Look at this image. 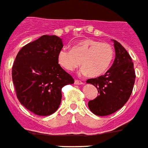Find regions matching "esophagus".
<instances>
[{
    "mask_svg": "<svg viewBox=\"0 0 148 148\" xmlns=\"http://www.w3.org/2000/svg\"><path fill=\"white\" fill-rule=\"evenodd\" d=\"M75 85H82L83 82L81 81H79V80H75Z\"/></svg>",
    "mask_w": 148,
    "mask_h": 148,
    "instance_id": "34e87169",
    "label": "esophagus"
}]
</instances>
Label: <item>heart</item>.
<instances>
[{
  "label": "heart",
  "mask_w": 148,
  "mask_h": 148,
  "mask_svg": "<svg viewBox=\"0 0 148 148\" xmlns=\"http://www.w3.org/2000/svg\"><path fill=\"white\" fill-rule=\"evenodd\" d=\"M114 57V50L110 44L94 39H84L73 46L71 50L63 48L57 60L61 66L73 71L81 65L79 73L97 77L107 71Z\"/></svg>",
  "instance_id": "1"
}]
</instances>
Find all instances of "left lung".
Returning <instances> with one entry per match:
<instances>
[{
	"mask_svg": "<svg viewBox=\"0 0 148 148\" xmlns=\"http://www.w3.org/2000/svg\"><path fill=\"white\" fill-rule=\"evenodd\" d=\"M116 57L103 75L88 79L86 83L95 85L99 95L88 102L90 110L97 116L110 115L125 105L132 92L135 81L134 64L130 55L120 43L112 40Z\"/></svg>",
	"mask_w": 148,
	"mask_h": 148,
	"instance_id": "obj_1",
	"label": "left lung"
}]
</instances>
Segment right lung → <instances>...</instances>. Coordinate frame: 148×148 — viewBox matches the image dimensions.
Wrapping results in <instances>:
<instances>
[{
  "mask_svg": "<svg viewBox=\"0 0 148 148\" xmlns=\"http://www.w3.org/2000/svg\"><path fill=\"white\" fill-rule=\"evenodd\" d=\"M63 47L58 36L42 35L22 47L13 63L12 79L17 98L38 116L56 112L62 99V88L74 83L58 63L57 56Z\"/></svg>",
  "mask_w": 148,
  "mask_h": 148,
  "instance_id": "obj_1",
  "label": "right lung"
}]
</instances>
